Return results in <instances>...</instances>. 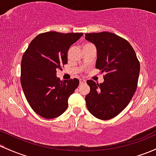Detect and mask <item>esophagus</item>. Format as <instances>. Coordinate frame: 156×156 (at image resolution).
Returning a JSON list of instances; mask_svg holds the SVG:
<instances>
[{
  "instance_id": "34e87169",
  "label": "esophagus",
  "mask_w": 156,
  "mask_h": 156,
  "mask_svg": "<svg viewBox=\"0 0 156 156\" xmlns=\"http://www.w3.org/2000/svg\"><path fill=\"white\" fill-rule=\"evenodd\" d=\"M86 83V80L83 79H80V85H82V84Z\"/></svg>"
}]
</instances>
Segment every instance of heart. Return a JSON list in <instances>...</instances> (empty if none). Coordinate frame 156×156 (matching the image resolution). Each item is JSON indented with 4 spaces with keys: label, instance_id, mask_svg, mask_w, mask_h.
Here are the masks:
<instances>
[{
    "label": "heart",
    "instance_id": "obj_1",
    "mask_svg": "<svg viewBox=\"0 0 156 156\" xmlns=\"http://www.w3.org/2000/svg\"><path fill=\"white\" fill-rule=\"evenodd\" d=\"M87 44H84L83 46H85V45H87Z\"/></svg>",
    "mask_w": 156,
    "mask_h": 156
}]
</instances>
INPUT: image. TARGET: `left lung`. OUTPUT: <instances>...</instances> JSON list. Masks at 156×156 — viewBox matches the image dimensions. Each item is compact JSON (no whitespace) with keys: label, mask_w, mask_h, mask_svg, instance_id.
Wrapping results in <instances>:
<instances>
[{"label":"left lung","mask_w":156,"mask_h":156,"mask_svg":"<svg viewBox=\"0 0 156 156\" xmlns=\"http://www.w3.org/2000/svg\"><path fill=\"white\" fill-rule=\"evenodd\" d=\"M97 48L96 68L104 81L87 80L90 92L85 100L89 112L102 120L114 118L130 103L137 88L140 64L126 39L110 32L86 34Z\"/></svg>","instance_id":"8db88e82"}]
</instances>
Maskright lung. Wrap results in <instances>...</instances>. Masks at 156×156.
Returning a JSON list of instances; mask_svg holds the SVG:
<instances>
[{"label":"right lung","instance_id":"obj_1","mask_svg":"<svg viewBox=\"0 0 156 156\" xmlns=\"http://www.w3.org/2000/svg\"><path fill=\"white\" fill-rule=\"evenodd\" d=\"M83 33L48 31L37 35L23 55L20 83L27 101L45 119L55 118L67 110L68 98L79 85L77 78L64 81L57 69L67 63L69 47Z\"/></svg>","mask_w":156,"mask_h":156}]
</instances>
